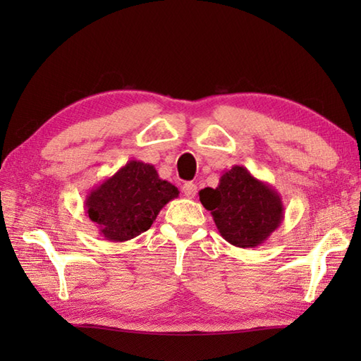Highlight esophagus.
<instances>
[{
  "mask_svg": "<svg viewBox=\"0 0 361 361\" xmlns=\"http://www.w3.org/2000/svg\"><path fill=\"white\" fill-rule=\"evenodd\" d=\"M181 190H183V194H185L188 198H194L195 194H197V186L194 185L192 181H188V183H185V185H183Z\"/></svg>",
  "mask_w": 361,
  "mask_h": 361,
  "instance_id": "1",
  "label": "esophagus"
}]
</instances>
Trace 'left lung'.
Instances as JSON below:
<instances>
[{
    "mask_svg": "<svg viewBox=\"0 0 361 361\" xmlns=\"http://www.w3.org/2000/svg\"><path fill=\"white\" fill-rule=\"evenodd\" d=\"M198 195L220 235L234 247H259L283 220L281 194L243 166H233L221 173L216 189L204 188Z\"/></svg>",
    "mask_w": 361,
    "mask_h": 361,
    "instance_id": "left-lung-1",
    "label": "left lung"
}]
</instances>
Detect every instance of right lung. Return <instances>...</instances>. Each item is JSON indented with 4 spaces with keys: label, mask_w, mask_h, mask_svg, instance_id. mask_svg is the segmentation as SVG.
I'll return each instance as SVG.
<instances>
[{
    "label": "right lung",
    "mask_w": 361,
    "mask_h": 361,
    "mask_svg": "<svg viewBox=\"0 0 361 361\" xmlns=\"http://www.w3.org/2000/svg\"><path fill=\"white\" fill-rule=\"evenodd\" d=\"M178 194L152 164L132 159L90 190L85 214L105 240L126 242L147 231L159 211Z\"/></svg>",
    "instance_id": "add662e5"
}]
</instances>
